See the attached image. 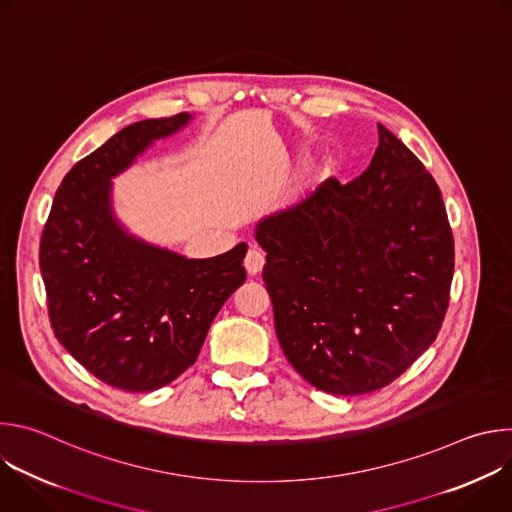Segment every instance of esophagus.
<instances>
[{"label": "esophagus", "instance_id": "obj_1", "mask_svg": "<svg viewBox=\"0 0 512 512\" xmlns=\"http://www.w3.org/2000/svg\"><path fill=\"white\" fill-rule=\"evenodd\" d=\"M263 265H265V253H263L261 249H257V247H251V249L247 251V255H245V267H247V271H249L251 275H257V273L263 269Z\"/></svg>", "mask_w": 512, "mask_h": 512}]
</instances>
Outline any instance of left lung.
Instances as JSON below:
<instances>
[{
  "instance_id": "8db88e82",
  "label": "left lung",
  "mask_w": 512,
  "mask_h": 512,
  "mask_svg": "<svg viewBox=\"0 0 512 512\" xmlns=\"http://www.w3.org/2000/svg\"><path fill=\"white\" fill-rule=\"evenodd\" d=\"M263 281L285 358L332 395L383 389L442 328L454 275L444 198L415 154L379 123L362 176L328 178L263 218Z\"/></svg>"
}]
</instances>
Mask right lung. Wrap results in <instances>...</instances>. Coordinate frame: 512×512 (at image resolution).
<instances>
[{
	"label": "right lung",
	"instance_id": "1",
	"mask_svg": "<svg viewBox=\"0 0 512 512\" xmlns=\"http://www.w3.org/2000/svg\"><path fill=\"white\" fill-rule=\"evenodd\" d=\"M192 115L127 125L64 176L40 241L58 342L103 383L145 393L196 362L208 328L243 285L247 245L186 259L129 235L113 214V178Z\"/></svg>",
	"mask_w": 512,
	"mask_h": 512
}]
</instances>
